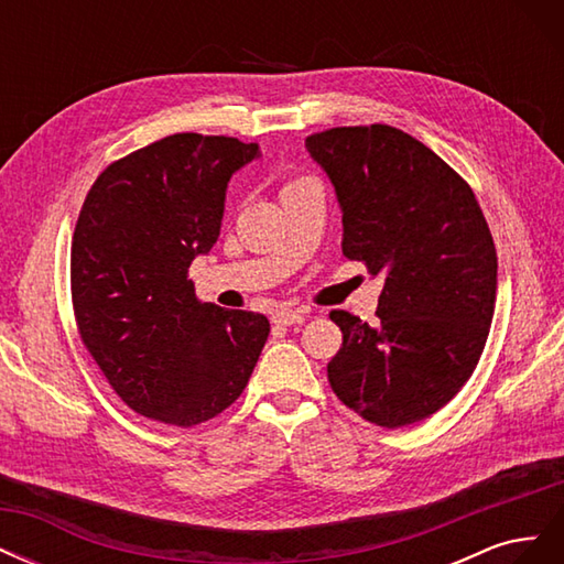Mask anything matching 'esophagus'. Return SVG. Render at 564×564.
Wrapping results in <instances>:
<instances>
[{"label": "esophagus", "instance_id": "esophagus-1", "mask_svg": "<svg viewBox=\"0 0 564 564\" xmlns=\"http://www.w3.org/2000/svg\"><path fill=\"white\" fill-rule=\"evenodd\" d=\"M305 317H308V313L305 311H278L275 315H272V322L282 324V327H292V324L305 322Z\"/></svg>", "mask_w": 564, "mask_h": 564}]
</instances>
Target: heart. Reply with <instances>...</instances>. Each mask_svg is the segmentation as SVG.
Masks as SVG:
<instances>
[{
    "label": "heart",
    "instance_id": "heart-1",
    "mask_svg": "<svg viewBox=\"0 0 564 564\" xmlns=\"http://www.w3.org/2000/svg\"><path fill=\"white\" fill-rule=\"evenodd\" d=\"M299 183H305V181H296V183H289V185L284 187V191H289V187H294V185H299Z\"/></svg>",
    "mask_w": 564,
    "mask_h": 564
}]
</instances>
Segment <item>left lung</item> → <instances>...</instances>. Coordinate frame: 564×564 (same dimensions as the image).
<instances>
[{
  "label": "left lung",
  "instance_id": "1",
  "mask_svg": "<svg viewBox=\"0 0 564 564\" xmlns=\"http://www.w3.org/2000/svg\"><path fill=\"white\" fill-rule=\"evenodd\" d=\"M344 214L340 249L383 278L379 324L344 311L327 367L336 398L402 429L435 414L480 360L497 303V249L470 185L412 135L338 127L305 139Z\"/></svg>",
  "mask_w": 564,
  "mask_h": 564
}]
</instances>
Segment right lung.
I'll return each instance as SVG.
<instances>
[{
	"label": "right lung",
	"instance_id": "obj_1",
	"mask_svg": "<svg viewBox=\"0 0 564 564\" xmlns=\"http://www.w3.org/2000/svg\"><path fill=\"white\" fill-rule=\"evenodd\" d=\"M261 148L174 133L112 162L70 251L79 336L133 412L191 429L228 409L270 334L261 313L199 303L187 268L220 235L228 183Z\"/></svg>",
	"mask_w": 564,
	"mask_h": 564
}]
</instances>
